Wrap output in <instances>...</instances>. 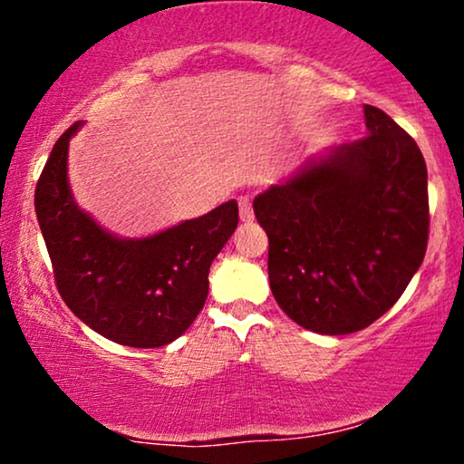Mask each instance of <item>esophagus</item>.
Masks as SVG:
<instances>
[{
	"mask_svg": "<svg viewBox=\"0 0 464 464\" xmlns=\"http://www.w3.org/2000/svg\"><path fill=\"white\" fill-rule=\"evenodd\" d=\"M237 205H239V218H242V222L253 220L255 214H253V202H250V198L242 196V198L237 200Z\"/></svg>",
	"mask_w": 464,
	"mask_h": 464,
	"instance_id": "esophagus-1",
	"label": "esophagus"
}]
</instances>
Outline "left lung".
<instances>
[{"label": "left lung", "mask_w": 464, "mask_h": 464, "mask_svg": "<svg viewBox=\"0 0 464 464\" xmlns=\"http://www.w3.org/2000/svg\"><path fill=\"white\" fill-rule=\"evenodd\" d=\"M364 124V140L312 154L253 200L275 301L323 335L384 316L428 248L423 154L384 111L366 104Z\"/></svg>", "instance_id": "8db88e82"}]
</instances>
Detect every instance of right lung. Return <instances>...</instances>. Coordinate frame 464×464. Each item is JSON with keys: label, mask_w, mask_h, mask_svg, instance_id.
Instances as JSON below:
<instances>
[{"label": "right lung", "mask_w": 464, "mask_h": 464, "mask_svg": "<svg viewBox=\"0 0 464 464\" xmlns=\"http://www.w3.org/2000/svg\"><path fill=\"white\" fill-rule=\"evenodd\" d=\"M52 148L34 191V209L58 292L84 324L117 344L165 347L189 329L207 301L209 266L237 227V202L143 237L106 231L73 198L69 140Z\"/></svg>", "instance_id": "1"}]
</instances>
